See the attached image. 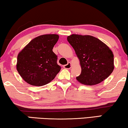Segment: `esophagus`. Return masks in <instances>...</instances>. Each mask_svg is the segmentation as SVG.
<instances>
[{"label":"esophagus","instance_id":"obj_1","mask_svg":"<svg viewBox=\"0 0 128 128\" xmlns=\"http://www.w3.org/2000/svg\"><path fill=\"white\" fill-rule=\"evenodd\" d=\"M63 67L65 69H70V68H71V64L70 63V62H68L67 64L64 65Z\"/></svg>","mask_w":128,"mask_h":128}]
</instances>
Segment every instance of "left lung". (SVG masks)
Wrapping results in <instances>:
<instances>
[{
  "instance_id": "obj_1",
  "label": "left lung",
  "mask_w": 128,
  "mask_h": 128,
  "mask_svg": "<svg viewBox=\"0 0 128 128\" xmlns=\"http://www.w3.org/2000/svg\"><path fill=\"white\" fill-rule=\"evenodd\" d=\"M67 40L80 61L81 73L76 78L78 82L86 85H94L112 72L114 54L99 39L90 35L72 34L68 36Z\"/></svg>"
}]
</instances>
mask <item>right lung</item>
<instances>
[{"instance_id": "right-lung-1", "label": "right lung", "mask_w": 128, "mask_h": 128, "mask_svg": "<svg viewBox=\"0 0 128 128\" xmlns=\"http://www.w3.org/2000/svg\"><path fill=\"white\" fill-rule=\"evenodd\" d=\"M56 34L39 36L30 41L17 56V70L28 84L40 86L54 80L61 70L53 48L58 40Z\"/></svg>"}]
</instances>
